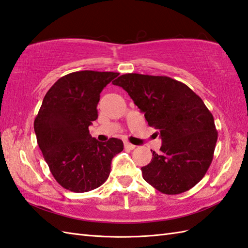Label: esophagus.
<instances>
[{"mask_svg": "<svg viewBox=\"0 0 248 248\" xmlns=\"http://www.w3.org/2000/svg\"><path fill=\"white\" fill-rule=\"evenodd\" d=\"M124 148L129 149V150H133L135 148V146L133 144L128 143V141H124Z\"/></svg>", "mask_w": 248, "mask_h": 248, "instance_id": "obj_1", "label": "esophagus"}]
</instances>
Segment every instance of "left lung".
<instances>
[{
  "instance_id": "left-lung-1",
  "label": "left lung",
  "mask_w": 248,
  "mask_h": 248,
  "mask_svg": "<svg viewBox=\"0 0 248 248\" xmlns=\"http://www.w3.org/2000/svg\"><path fill=\"white\" fill-rule=\"evenodd\" d=\"M129 93L162 139L160 152L141 167L146 182L176 195L202 180L211 165L217 131L211 112L191 88L170 77L125 73L113 82Z\"/></svg>"
}]
</instances>
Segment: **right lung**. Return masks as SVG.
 I'll return each mask as SVG.
<instances>
[{"label": "right lung", "mask_w": 248, "mask_h": 248, "mask_svg": "<svg viewBox=\"0 0 248 248\" xmlns=\"http://www.w3.org/2000/svg\"><path fill=\"white\" fill-rule=\"evenodd\" d=\"M118 72L84 70L59 78L46 93L34 121L39 148L59 184L84 193L107 181L113 157L124 143L109 139L100 143L88 127L98 118L100 93Z\"/></svg>", "instance_id": "right-lung-1"}]
</instances>
